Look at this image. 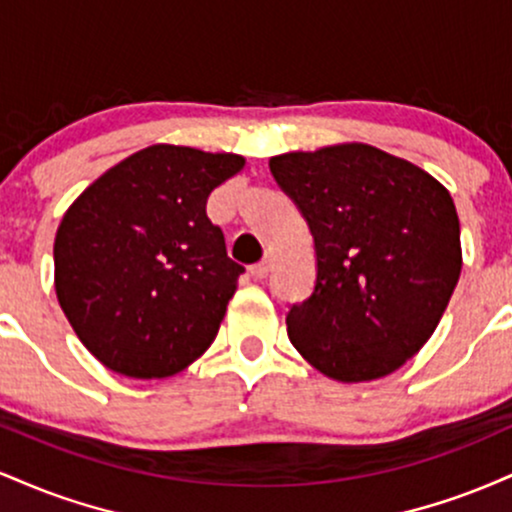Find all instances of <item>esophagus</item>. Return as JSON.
Returning a JSON list of instances; mask_svg holds the SVG:
<instances>
[{"label":"esophagus","mask_w":512,"mask_h":512,"mask_svg":"<svg viewBox=\"0 0 512 512\" xmlns=\"http://www.w3.org/2000/svg\"><path fill=\"white\" fill-rule=\"evenodd\" d=\"M250 274L255 276V279H267V274H269V262H257V264H252Z\"/></svg>","instance_id":"obj_1"}]
</instances>
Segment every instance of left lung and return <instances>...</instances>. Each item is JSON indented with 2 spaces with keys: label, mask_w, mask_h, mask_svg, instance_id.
I'll use <instances>...</instances> for the list:
<instances>
[{
  "label": "left lung",
  "mask_w": 512,
  "mask_h": 512,
  "mask_svg": "<svg viewBox=\"0 0 512 512\" xmlns=\"http://www.w3.org/2000/svg\"><path fill=\"white\" fill-rule=\"evenodd\" d=\"M269 170L315 240V289L286 315L291 344L342 383L395 373L436 332L460 279L450 192L368 144L281 154Z\"/></svg>",
  "instance_id": "left-lung-1"
}]
</instances>
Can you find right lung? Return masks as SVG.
<instances>
[{"instance_id":"add662e5","label":"right lung","mask_w":512,"mask_h":512,"mask_svg":"<svg viewBox=\"0 0 512 512\" xmlns=\"http://www.w3.org/2000/svg\"><path fill=\"white\" fill-rule=\"evenodd\" d=\"M245 158L154 144L81 192L55 236V291L105 368L168 378L216 339L245 272L207 199Z\"/></svg>"}]
</instances>
